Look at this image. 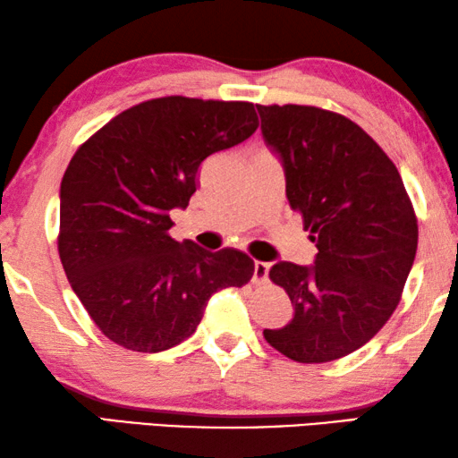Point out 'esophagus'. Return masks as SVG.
<instances>
[{"label":"esophagus","instance_id":"esophagus-1","mask_svg":"<svg viewBox=\"0 0 458 458\" xmlns=\"http://www.w3.org/2000/svg\"><path fill=\"white\" fill-rule=\"evenodd\" d=\"M267 274H269V264H266V261H256V264H253V282L266 284Z\"/></svg>","mask_w":458,"mask_h":458}]
</instances>
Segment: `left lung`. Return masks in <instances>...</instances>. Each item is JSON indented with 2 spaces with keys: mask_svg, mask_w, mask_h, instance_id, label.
<instances>
[{
  "mask_svg": "<svg viewBox=\"0 0 458 458\" xmlns=\"http://www.w3.org/2000/svg\"><path fill=\"white\" fill-rule=\"evenodd\" d=\"M256 107L318 250L312 266L269 269L294 317L264 336L292 361H333L371 341L398 306L418 247L414 208L398 168L351 119L309 105Z\"/></svg>",
  "mask_w": 458,
  "mask_h": 458,
  "instance_id": "left-lung-1",
  "label": "left lung"
}]
</instances>
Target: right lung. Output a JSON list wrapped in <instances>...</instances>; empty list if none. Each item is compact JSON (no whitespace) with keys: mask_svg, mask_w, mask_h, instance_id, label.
<instances>
[{"mask_svg":"<svg viewBox=\"0 0 458 458\" xmlns=\"http://www.w3.org/2000/svg\"><path fill=\"white\" fill-rule=\"evenodd\" d=\"M258 130L253 103L162 97L140 103L82 144L60 182L58 253L101 333L160 353L197 331L215 292L251 280L243 251H207L168 235L208 156Z\"/></svg>","mask_w":458,"mask_h":458,"instance_id":"add662e5","label":"right lung"}]
</instances>
